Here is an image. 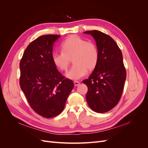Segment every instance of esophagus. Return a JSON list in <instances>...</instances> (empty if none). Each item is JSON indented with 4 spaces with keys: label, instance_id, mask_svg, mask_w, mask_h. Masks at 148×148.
Returning a JSON list of instances; mask_svg holds the SVG:
<instances>
[{
    "label": "esophagus",
    "instance_id": "1",
    "mask_svg": "<svg viewBox=\"0 0 148 148\" xmlns=\"http://www.w3.org/2000/svg\"><path fill=\"white\" fill-rule=\"evenodd\" d=\"M73 83H74V84L75 86H78V85H79V82H78L77 81H74Z\"/></svg>",
    "mask_w": 148,
    "mask_h": 148
}]
</instances>
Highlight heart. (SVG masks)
Returning a JSON list of instances; mask_svg holds the SVG:
<instances>
[{"label":"heart","instance_id":"1","mask_svg":"<svg viewBox=\"0 0 148 148\" xmlns=\"http://www.w3.org/2000/svg\"><path fill=\"white\" fill-rule=\"evenodd\" d=\"M62 51H54L52 59L54 65L60 70L68 68L70 58L73 65L65 73L71 79H78L86 75L88 70H92L99 60V51L95 43L77 35L70 36L61 44Z\"/></svg>","mask_w":148,"mask_h":148}]
</instances>
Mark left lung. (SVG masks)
Wrapping results in <instances>:
<instances>
[{"mask_svg": "<svg viewBox=\"0 0 148 148\" xmlns=\"http://www.w3.org/2000/svg\"><path fill=\"white\" fill-rule=\"evenodd\" d=\"M83 33L92 36L99 51V60L92 73L83 81L88 88L86 101L92 110L107 112L118 104L123 90L127 74L122 53L106 34L97 30Z\"/></svg>", "mask_w": 148, "mask_h": 148, "instance_id": "8db88e82", "label": "left lung"}]
</instances>
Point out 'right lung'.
<instances>
[{
	"mask_svg": "<svg viewBox=\"0 0 148 148\" xmlns=\"http://www.w3.org/2000/svg\"><path fill=\"white\" fill-rule=\"evenodd\" d=\"M59 35H44L26 47L20 63V84L30 106L45 118L63 111L74 84L57 70L52 59Z\"/></svg>",
	"mask_w": 148,
	"mask_h": 148,
	"instance_id": "obj_1",
	"label": "right lung"
}]
</instances>
